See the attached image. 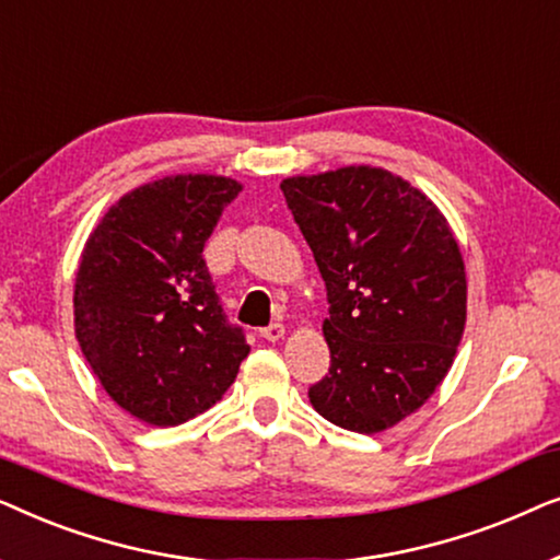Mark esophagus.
I'll use <instances>...</instances> for the list:
<instances>
[{
	"instance_id": "obj_1",
	"label": "esophagus",
	"mask_w": 560,
	"mask_h": 560,
	"mask_svg": "<svg viewBox=\"0 0 560 560\" xmlns=\"http://www.w3.org/2000/svg\"><path fill=\"white\" fill-rule=\"evenodd\" d=\"M259 334H262V339H267V341H280L282 336H285V326H282V324H270V326H265Z\"/></svg>"
}]
</instances>
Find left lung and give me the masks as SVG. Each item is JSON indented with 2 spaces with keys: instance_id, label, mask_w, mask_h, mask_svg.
<instances>
[{
  "instance_id": "left-lung-1",
  "label": "left lung",
  "mask_w": 560,
  "mask_h": 560,
  "mask_svg": "<svg viewBox=\"0 0 560 560\" xmlns=\"http://www.w3.org/2000/svg\"><path fill=\"white\" fill-rule=\"evenodd\" d=\"M326 282L320 416L380 433L435 393L466 324V275L441 211L397 175L341 167L280 183Z\"/></svg>"
}]
</instances>
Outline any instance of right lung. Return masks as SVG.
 I'll return each mask as SVG.
<instances>
[{"label": "right lung", "mask_w": 560, "mask_h": 560, "mask_svg": "<svg viewBox=\"0 0 560 560\" xmlns=\"http://www.w3.org/2000/svg\"><path fill=\"white\" fill-rule=\"evenodd\" d=\"M242 186L173 175L121 196L89 236L75 275V336L119 408L178 425L232 387L249 354L226 318L203 244Z\"/></svg>", "instance_id": "1"}]
</instances>
